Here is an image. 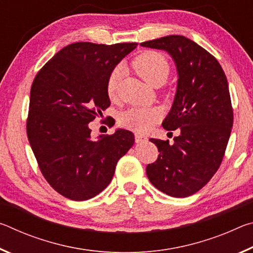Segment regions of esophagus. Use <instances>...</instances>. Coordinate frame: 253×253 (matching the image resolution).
Returning a JSON list of instances; mask_svg holds the SVG:
<instances>
[{
	"instance_id": "34e87169",
	"label": "esophagus",
	"mask_w": 253,
	"mask_h": 253,
	"mask_svg": "<svg viewBox=\"0 0 253 253\" xmlns=\"http://www.w3.org/2000/svg\"><path fill=\"white\" fill-rule=\"evenodd\" d=\"M146 139H147V137L145 136V135H143V134H138V132H137V134H135V142L137 144L145 142V140H146Z\"/></svg>"
}]
</instances>
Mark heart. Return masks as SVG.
Wrapping results in <instances>:
<instances>
[{"label":"heart","mask_w":253,"mask_h":253,"mask_svg":"<svg viewBox=\"0 0 253 253\" xmlns=\"http://www.w3.org/2000/svg\"><path fill=\"white\" fill-rule=\"evenodd\" d=\"M132 69L149 85L163 84L169 75V61L157 51H145L134 59ZM122 79V70L115 68L107 79L106 90L109 98L116 97ZM163 111L160 107H134L128 109L119 118V124L127 129L137 132H147L161 121Z\"/></svg>","instance_id":"obj_1"}]
</instances>
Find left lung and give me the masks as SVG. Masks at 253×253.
<instances>
[{"mask_svg":"<svg viewBox=\"0 0 253 253\" xmlns=\"http://www.w3.org/2000/svg\"><path fill=\"white\" fill-rule=\"evenodd\" d=\"M140 45L168 51L178 74L172 109L162 125L166 130L179 129V135L173 144L149 139L160 155L147 165V177L163 193L186 198L207 185L223 160L233 125L228 80L211 53L183 36Z\"/></svg>","mask_w":253,"mask_h":253,"instance_id":"obj_1","label":"left lung"}]
</instances>
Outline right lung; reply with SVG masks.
Returning <instances> with one entry per match:
<instances>
[{"instance_id":"right-lung-1","label":"right lung","mask_w":253,"mask_h":253,"mask_svg":"<svg viewBox=\"0 0 253 253\" xmlns=\"http://www.w3.org/2000/svg\"><path fill=\"white\" fill-rule=\"evenodd\" d=\"M137 43L76 42L55 53L34 78L27 134L43 177L59 194L85 201L113 179L117 162L134 145L129 130L91 139L89 123L110 106L111 70Z\"/></svg>"}]
</instances>
